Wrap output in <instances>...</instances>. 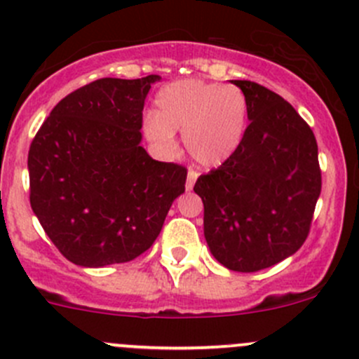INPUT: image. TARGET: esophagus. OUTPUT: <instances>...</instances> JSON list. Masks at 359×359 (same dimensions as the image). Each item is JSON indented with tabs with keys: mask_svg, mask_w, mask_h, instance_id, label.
<instances>
[{
	"mask_svg": "<svg viewBox=\"0 0 359 359\" xmlns=\"http://www.w3.org/2000/svg\"><path fill=\"white\" fill-rule=\"evenodd\" d=\"M196 179H198V172H194V170H189V173H187V182H186V189L187 191L193 189Z\"/></svg>",
	"mask_w": 359,
	"mask_h": 359,
	"instance_id": "obj_1",
	"label": "esophagus"
}]
</instances>
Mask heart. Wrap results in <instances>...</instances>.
<instances>
[{"instance_id": "1", "label": "heart", "mask_w": 359, "mask_h": 359, "mask_svg": "<svg viewBox=\"0 0 359 359\" xmlns=\"http://www.w3.org/2000/svg\"><path fill=\"white\" fill-rule=\"evenodd\" d=\"M154 104L156 111L144 118L142 132L159 151L175 149V132H182L191 158L217 166L240 146L248 104L238 86L179 79L163 86Z\"/></svg>"}]
</instances>
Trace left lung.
I'll return each instance as SVG.
<instances>
[{
  "label": "left lung",
  "instance_id": "obj_1",
  "mask_svg": "<svg viewBox=\"0 0 359 359\" xmlns=\"http://www.w3.org/2000/svg\"><path fill=\"white\" fill-rule=\"evenodd\" d=\"M248 104L233 154L194 184L205 206L203 229L224 267L255 273L293 255L306 241L321 193L313 130L266 86L233 81Z\"/></svg>",
  "mask_w": 359,
  "mask_h": 359
}]
</instances>
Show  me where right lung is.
I'll return each mask as SVG.
<instances>
[{
	"mask_svg": "<svg viewBox=\"0 0 359 359\" xmlns=\"http://www.w3.org/2000/svg\"><path fill=\"white\" fill-rule=\"evenodd\" d=\"M159 76L102 78L64 97L27 158L31 208L59 252L81 267L133 260L186 191L187 170L140 146L142 109Z\"/></svg>",
	"mask_w": 359,
	"mask_h": 359,
	"instance_id": "obj_1",
	"label": "right lung"
}]
</instances>
